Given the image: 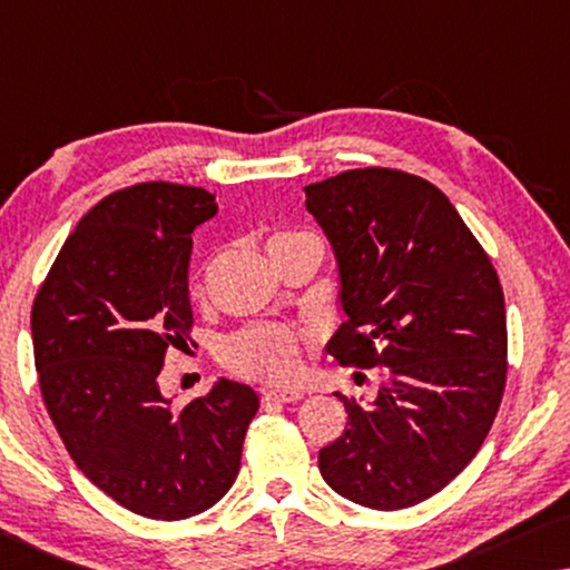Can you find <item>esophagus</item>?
<instances>
[{
  "label": "esophagus",
  "mask_w": 570,
  "mask_h": 570,
  "mask_svg": "<svg viewBox=\"0 0 570 570\" xmlns=\"http://www.w3.org/2000/svg\"><path fill=\"white\" fill-rule=\"evenodd\" d=\"M262 400L277 402V404H293L303 400V392H298V389H267V392H262Z\"/></svg>",
  "instance_id": "1"
}]
</instances>
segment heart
Segmentation results:
<instances>
[{"label": "heart", "mask_w": 570, "mask_h": 570, "mask_svg": "<svg viewBox=\"0 0 570 570\" xmlns=\"http://www.w3.org/2000/svg\"><path fill=\"white\" fill-rule=\"evenodd\" d=\"M301 244H322L314 233L277 230L269 238V254ZM306 334L285 324H254L233 334L225 345V361L240 376L287 384L301 373V355Z\"/></svg>", "instance_id": "heart-1"}]
</instances>
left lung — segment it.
Listing matches in <instances>:
<instances>
[{"label":"left lung","mask_w":570,"mask_h":570,"mask_svg":"<svg viewBox=\"0 0 570 570\" xmlns=\"http://www.w3.org/2000/svg\"><path fill=\"white\" fill-rule=\"evenodd\" d=\"M306 207L332 244L347 316L330 355L389 368L371 404L337 394L347 425L318 470L347 501L407 509L472 462L501 407V283L446 194L420 176L345 170L308 184Z\"/></svg>","instance_id":"8db88e82"}]
</instances>
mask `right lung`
<instances>
[{"label":"right lung","instance_id":"obj_1","mask_svg":"<svg viewBox=\"0 0 570 570\" xmlns=\"http://www.w3.org/2000/svg\"><path fill=\"white\" fill-rule=\"evenodd\" d=\"M215 194L166 181L108 194L77 223L33 301L46 410L85 478L145 519L207 511L240 470L252 386L220 379L174 407L158 376L186 347L191 233Z\"/></svg>","mask_w":570,"mask_h":570}]
</instances>
